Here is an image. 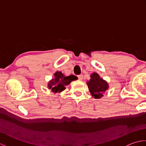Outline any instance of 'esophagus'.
<instances>
[{
    "label": "esophagus",
    "mask_w": 146,
    "mask_h": 146,
    "mask_svg": "<svg viewBox=\"0 0 146 146\" xmlns=\"http://www.w3.org/2000/svg\"><path fill=\"white\" fill-rule=\"evenodd\" d=\"M78 80H82L83 78V75H80L78 76Z\"/></svg>",
    "instance_id": "34e87169"
}]
</instances>
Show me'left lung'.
Segmentation results:
<instances>
[{
    "mask_svg": "<svg viewBox=\"0 0 146 146\" xmlns=\"http://www.w3.org/2000/svg\"><path fill=\"white\" fill-rule=\"evenodd\" d=\"M86 83L90 92L95 98L103 97V94L108 88V83L95 73L92 74L90 80Z\"/></svg>",
    "mask_w": 146,
    "mask_h": 146,
    "instance_id": "obj_1",
    "label": "left lung"
}]
</instances>
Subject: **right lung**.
Listing matches in <instances>:
<instances>
[{
	"mask_svg": "<svg viewBox=\"0 0 146 146\" xmlns=\"http://www.w3.org/2000/svg\"><path fill=\"white\" fill-rule=\"evenodd\" d=\"M54 79L48 83V88L54 93L61 92L65 89V86L69 85L71 82L76 80V76L70 75L65 76L60 71H57L54 74Z\"/></svg>",
	"mask_w": 146,
	"mask_h": 146,
	"instance_id": "1",
	"label": "right lung"
}]
</instances>
